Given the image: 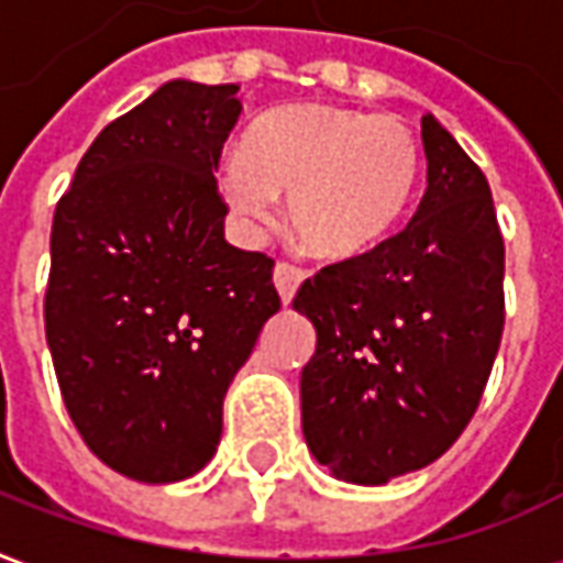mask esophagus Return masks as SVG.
Wrapping results in <instances>:
<instances>
[{
	"label": "esophagus",
	"instance_id": "1",
	"mask_svg": "<svg viewBox=\"0 0 563 563\" xmlns=\"http://www.w3.org/2000/svg\"><path fill=\"white\" fill-rule=\"evenodd\" d=\"M305 271L295 268L289 262H277V268H274V286H277V292H280L283 305H289L298 292V286L305 283Z\"/></svg>",
	"mask_w": 563,
	"mask_h": 563
}]
</instances>
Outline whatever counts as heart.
Segmentation results:
<instances>
[{
	"mask_svg": "<svg viewBox=\"0 0 563 563\" xmlns=\"http://www.w3.org/2000/svg\"><path fill=\"white\" fill-rule=\"evenodd\" d=\"M416 177L419 144L401 117L292 104L250 126L220 189L250 225H271L277 196H289V225L310 253L353 258L389 238Z\"/></svg>",
	"mask_w": 563,
	"mask_h": 563,
	"instance_id": "1",
	"label": "heart"
}]
</instances>
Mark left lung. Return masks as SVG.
<instances>
[{
  "instance_id": "8db88e82",
  "label": "left lung",
  "mask_w": 563,
  "mask_h": 563,
  "mask_svg": "<svg viewBox=\"0 0 563 563\" xmlns=\"http://www.w3.org/2000/svg\"><path fill=\"white\" fill-rule=\"evenodd\" d=\"M428 186L407 229L301 283L317 329L301 371L307 449L331 476L386 485L446 452L479 407L504 334V238L492 189L422 117Z\"/></svg>"
}]
</instances>
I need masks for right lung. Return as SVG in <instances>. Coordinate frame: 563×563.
<instances>
[{
  "label": "right lung",
  "instance_id": "obj_1",
  "mask_svg": "<svg viewBox=\"0 0 563 563\" xmlns=\"http://www.w3.org/2000/svg\"><path fill=\"white\" fill-rule=\"evenodd\" d=\"M238 84L168 80L99 132L51 232L44 329L71 422L139 483L196 476L222 398L280 310L265 253L225 241L213 168Z\"/></svg>",
  "mask_w": 563,
  "mask_h": 563
}]
</instances>
